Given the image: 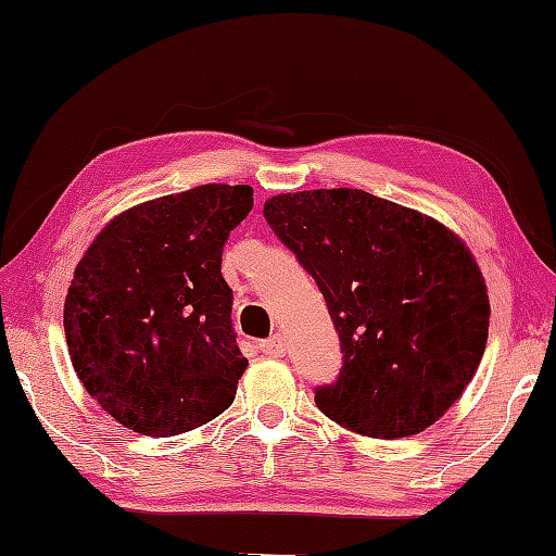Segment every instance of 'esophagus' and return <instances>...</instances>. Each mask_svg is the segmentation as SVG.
<instances>
[{
  "label": "esophagus",
  "mask_w": 556,
  "mask_h": 556,
  "mask_svg": "<svg viewBox=\"0 0 556 556\" xmlns=\"http://www.w3.org/2000/svg\"><path fill=\"white\" fill-rule=\"evenodd\" d=\"M261 352L265 356H283L286 354V339L280 333H273L270 339L261 341Z\"/></svg>",
  "instance_id": "esophagus-1"
}]
</instances>
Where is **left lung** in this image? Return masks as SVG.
<instances>
[{
  "label": "left lung",
  "instance_id": "1",
  "mask_svg": "<svg viewBox=\"0 0 556 556\" xmlns=\"http://www.w3.org/2000/svg\"><path fill=\"white\" fill-rule=\"evenodd\" d=\"M263 215L339 331L337 382L316 387L326 417L367 438L417 435L460 397L489 339V293L460 238L364 189L278 194Z\"/></svg>",
  "mask_w": 556,
  "mask_h": 556
}]
</instances>
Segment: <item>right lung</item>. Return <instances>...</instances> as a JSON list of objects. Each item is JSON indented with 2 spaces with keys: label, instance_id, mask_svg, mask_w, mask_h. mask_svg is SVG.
Listing matches in <instances>:
<instances>
[{
  "label": "right lung",
  "instance_id": "1",
  "mask_svg": "<svg viewBox=\"0 0 556 556\" xmlns=\"http://www.w3.org/2000/svg\"><path fill=\"white\" fill-rule=\"evenodd\" d=\"M253 187L202 185L136 204L90 242L65 299V339L90 397L124 428L172 438L232 405L248 359L223 248Z\"/></svg>",
  "mask_w": 556,
  "mask_h": 556
}]
</instances>
